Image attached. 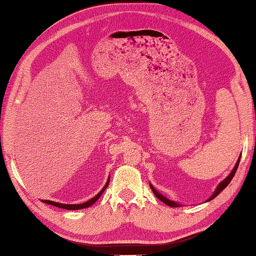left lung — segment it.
Masks as SVG:
<instances>
[{"label": "left lung", "instance_id": "obj_1", "mask_svg": "<svg viewBox=\"0 0 256 256\" xmlns=\"http://www.w3.org/2000/svg\"><path fill=\"white\" fill-rule=\"evenodd\" d=\"M240 158H238V160H237V163H236V165H235V168H234V170H232V173L230 174V176H228L225 180H224L220 184H219L218 186H217V189H216V191L214 192V194L210 196V199L208 200V201H210V200H212L214 198H216V196L220 194V192L225 189V188L230 184V182L232 180V178H234V176H235V173H236V171H237V168H238V164H240ZM150 189H152V191H153V194L156 196V198H158L160 201H163V202L165 204H168V206H170V207H174V208H176V207H178V204H176V202H174V201H171V200H168V198H165L164 196H162L160 194H158V191H156L155 189H154V186L150 184Z\"/></svg>", "mask_w": 256, "mask_h": 256}]
</instances>
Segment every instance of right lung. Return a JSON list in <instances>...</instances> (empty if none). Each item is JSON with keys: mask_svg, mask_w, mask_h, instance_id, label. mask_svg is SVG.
<instances>
[{"mask_svg": "<svg viewBox=\"0 0 256 256\" xmlns=\"http://www.w3.org/2000/svg\"><path fill=\"white\" fill-rule=\"evenodd\" d=\"M108 184H109V181L106 182V184L104 186V188L100 191V194H98L94 198H92L91 200L86 201V202L84 204H58V202H54V201H50V200H42L44 204H52V206H55V207H58V208H62V209H68V210H78V209H83V208H88L90 207V206H92L96 201L100 198L101 194H103V191H104L106 189Z\"/></svg>", "mask_w": 256, "mask_h": 256, "instance_id": "obj_1", "label": "right lung"}]
</instances>
